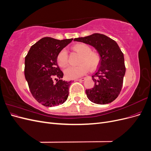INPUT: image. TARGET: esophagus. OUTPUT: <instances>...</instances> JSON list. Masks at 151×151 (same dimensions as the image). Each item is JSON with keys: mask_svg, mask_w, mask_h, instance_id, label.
<instances>
[{"mask_svg": "<svg viewBox=\"0 0 151 151\" xmlns=\"http://www.w3.org/2000/svg\"><path fill=\"white\" fill-rule=\"evenodd\" d=\"M86 80V77H83V78H81L79 79H77V81H84Z\"/></svg>", "mask_w": 151, "mask_h": 151, "instance_id": "1", "label": "esophagus"}]
</instances>
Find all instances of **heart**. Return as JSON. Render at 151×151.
<instances>
[{
	"instance_id": "b5f03b06",
	"label": "heart",
	"mask_w": 151,
	"mask_h": 151,
	"mask_svg": "<svg viewBox=\"0 0 151 151\" xmlns=\"http://www.w3.org/2000/svg\"><path fill=\"white\" fill-rule=\"evenodd\" d=\"M73 50L81 55L79 59L80 64L77 66H70L64 70V74L68 79H76L84 75L89 68L93 70L96 68L100 62L99 55L91 52V48L86 43H77L72 47ZM57 60L60 67H65L68 63V55L65 50H62L57 55Z\"/></svg>"
}]
</instances>
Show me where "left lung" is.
I'll list each match as a JSON object with an SVG mask.
<instances>
[{"label":"left lung","instance_id":"8db88e82","mask_svg":"<svg viewBox=\"0 0 151 151\" xmlns=\"http://www.w3.org/2000/svg\"><path fill=\"white\" fill-rule=\"evenodd\" d=\"M74 41L93 47L100 56L99 68L92 76L94 86L86 90L87 97L96 104L111 103L120 93L126 70L124 56L119 46L115 40L99 33Z\"/></svg>","mask_w":151,"mask_h":151}]
</instances>
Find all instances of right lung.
Returning <instances> with one entry per match:
<instances>
[{
	"mask_svg": "<svg viewBox=\"0 0 151 151\" xmlns=\"http://www.w3.org/2000/svg\"><path fill=\"white\" fill-rule=\"evenodd\" d=\"M72 40L43 38L32 45L25 57L24 76L30 91L36 101L45 106H58L68 98L71 81L62 79L63 73L57 64V58Z\"/></svg>",
	"mask_w": 151,
	"mask_h": 151,
	"instance_id": "1",
	"label": "right lung"
}]
</instances>
